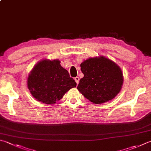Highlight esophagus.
<instances>
[{"instance_id":"esophagus-1","label":"esophagus","mask_w":151,"mask_h":151,"mask_svg":"<svg viewBox=\"0 0 151 151\" xmlns=\"http://www.w3.org/2000/svg\"><path fill=\"white\" fill-rule=\"evenodd\" d=\"M74 79H75V81H76V82L77 83V84H78L79 83V77H76V78H74Z\"/></svg>"}]
</instances>
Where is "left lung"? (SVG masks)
<instances>
[{"label":"left lung","mask_w":151,"mask_h":151,"mask_svg":"<svg viewBox=\"0 0 151 151\" xmlns=\"http://www.w3.org/2000/svg\"><path fill=\"white\" fill-rule=\"evenodd\" d=\"M81 70L84 74L79 80V91L95 104L112 100L118 95L123 84V74L117 64L101 56L82 62Z\"/></svg>","instance_id":"left-lung-1"}]
</instances>
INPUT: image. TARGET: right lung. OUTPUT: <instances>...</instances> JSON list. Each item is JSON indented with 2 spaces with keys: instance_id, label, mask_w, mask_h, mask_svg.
<instances>
[{
  "instance_id": "right-lung-1",
  "label": "right lung",
  "mask_w": 151,
  "mask_h": 151,
  "mask_svg": "<svg viewBox=\"0 0 151 151\" xmlns=\"http://www.w3.org/2000/svg\"><path fill=\"white\" fill-rule=\"evenodd\" d=\"M76 82L62 68L58 60L39 62L27 79V87L34 98L45 104H54L63 97Z\"/></svg>"
}]
</instances>
